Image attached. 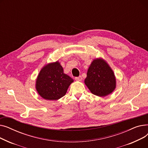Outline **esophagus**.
<instances>
[{
	"instance_id": "1",
	"label": "esophagus",
	"mask_w": 148,
	"mask_h": 148,
	"mask_svg": "<svg viewBox=\"0 0 148 148\" xmlns=\"http://www.w3.org/2000/svg\"><path fill=\"white\" fill-rule=\"evenodd\" d=\"M82 76H79V77H75V80H77V81H79V82H80V81H82Z\"/></svg>"
}]
</instances>
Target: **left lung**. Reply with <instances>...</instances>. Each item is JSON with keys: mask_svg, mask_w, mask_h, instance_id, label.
<instances>
[{"mask_svg": "<svg viewBox=\"0 0 148 148\" xmlns=\"http://www.w3.org/2000/svg\"><path fill=\"white\" fill-rule=\"evenodd\" d=\"M84 83L92 94L98 97H106L112 94L116 87L114 72L102 58L93 60L88 68Z\"/></svg>", "mask_w": 148, "mask_h": 148, "instance_id": "8db88e82", "label": "left lung"}]
</instances>
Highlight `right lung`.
Wrapping results in <instances>:
<instances>
[{"instance_id": "right-lung-1", "label": "right lung", "mask_w": 148, "mask_h": 148, "mask_svg": "<svg viewBox=\"0 0 148 148\" xmlns=\"http://www.w3.org/2000/svg\"><path fill=\"white\" fill-rule=\"evenodd\" d=\"M74 82L65 74L60 62L56 61L45 65L39 73L36 80L35 88L42 98L46 100H58L64 97Z\"/></svg>"}]
</instances>
